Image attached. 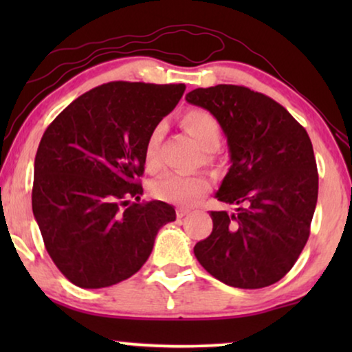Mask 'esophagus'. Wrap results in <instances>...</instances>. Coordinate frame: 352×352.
<instances>
[{
  "label": "esophagus",
  "instance_id": "34e87169",
  "mask_svg": "<svg viewBox=\"0 0 352 352\" xmlns=\"http://www.w3.org/2000/svg\"><path fill=\"white\" fill-rule=\"evenodd\" d=\"M190 213V210H187V208H179V210H177L176 211V216H177V218H184V216H187V214H189Z\"/></svg>",
  "mask_w": 352,
  "mask_h": 352
}]
</instances>
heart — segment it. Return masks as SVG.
<instances>
[{
  "label": "heart",
  "mask_w": 352,
  "mask_h": 352,
  "mask_svg": "<svg viewBox=\"0 0 352 352\" xmlns=\"http://www.w3.org/2000/svg\"><path fill=\"white\" fill-rule=\"evenodd\" d=\"M182 128L199 142L205 151H214L221 142V124L213 113L204 109H192L182 115ZM160 128H153L148 134L146 147H144V165L147 171H157L160 168L158 158V142H160ZM210 179L204 175H182L171 173L158 177L152 182L151 190L158 200L170 204H192L210 190Z\"/></svg>",
  "instance_id": "obj_1"
}]
</instances>
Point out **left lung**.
Listing matches in <instances>:
<instances>
[{
  "instance_id": "left-lung-1",
  "label": "left lung",
  "mask_w": 352,
  "mask_h": 352,
  "mask_svg": "<svg viewBox=\"0 0 352 352\" xmlns=\"http://www.w3.org/2000/svg\"><path fill=\"white\" fill-rule=\"evenodd\" d=\"M186 100L213 113L228 138L230 168L216 199L235 206L211 211L195 258L226 285H272L309 239L319 192L311 139L285 107L245 86L197 88Z\"/></svg>"
}]
</instances>
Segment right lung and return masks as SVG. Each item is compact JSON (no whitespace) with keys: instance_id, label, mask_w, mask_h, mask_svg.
Here are the masks:
<instances>
[{"instance_id":"right-lung-1","label":"right lung","mask_w":352,"mask_h":352,"mask_svg":"<svg viewBox=\"0 0 352 352\" xmlns=\"http://www.w3.org/2000/svg\"><path fill=\"white\" fill-rule=\"evenodd\" d=\"M184 89L112 81L81 94L46 128L32 208L47 253L74 285L126 280L151 256L162 226L176 219L165 201H139L138 177L148 134Z\"/></svg>"}]
</instances>
